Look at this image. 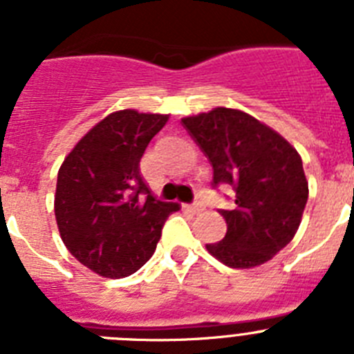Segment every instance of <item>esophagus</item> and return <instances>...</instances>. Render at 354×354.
Returning <instances> with one entry per match:
<instances>
[{
    "label": "esophagus",
    "mask_w": 354,
    "mask_h": 354,
    "mask_svg": "<svg viewBox=\"0 0 354 354\" xmlns=\"http://www.w3.org/2000/svg\"><path fill=\"white\" fill-rule=\"evenodd\" d=\"M204 204H202V202H195V204H192L189 205V211H193L195 212V214H198V212H202L204 211Z\"/></svg>",
    "instance_id": "esophagus-1"
}]
</instances>
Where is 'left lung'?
Returning a JSON list of instances; mask_svg holds the SVG:
<instances>
[{"instance_id":"left-lung-1","label":"left lung","mask_w":354,"mask_h":354,"mask_svg":"<svg viewBox=\"0 0 354 354\" xmlns=\"http://www.w3.org/2000/svg\"><path fill=\"white\" fill-rule=\"evenodd\" d=\"M183 126L212 165V186L236 193L230 211H220L227 234L207 252L239 270L271 261L298 232L308 200L298 150L239 109L214 108L183 118Z\"/></svg>"}]
</instances>
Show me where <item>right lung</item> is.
I'll use <instances>...</instances> for the list:
<instances>
[{
  "label": "right lung",
  "instance_id": "1",
  "mask_svg": "<svg viewBox=\"0 0 354 354\" xmlns=\"http://www.w3.org/2000/svg\"><path fill=\"white\" fill-rule=\"evenodd\" d=\"M168 115L120 109L102 118L58 170L55 216L68 252L93 273L124 278L156 252L161 228L179 204L149 192L140 159Z\"/></svg>",
  "mask_w": 354,
  "mask_h": 354
}]
</instances>
